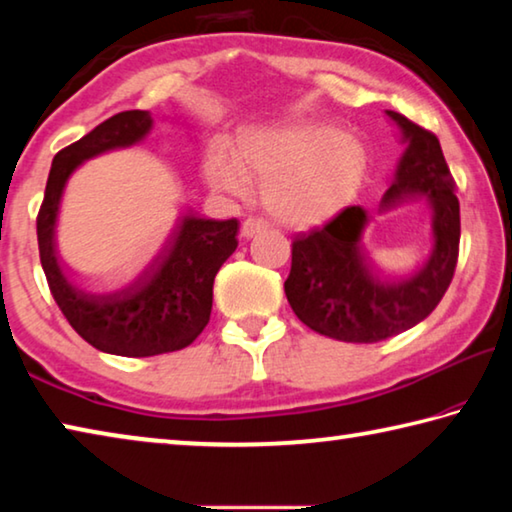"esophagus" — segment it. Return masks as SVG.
Instances as JSON below:
<instances>
[{"label":"esophagus","instance_id":"esophagus-1","mask_svg":"<svg viewBox=\"0 0 512 512\" xmlns=\"http://www.w3.org/2000/svg\"><path fill=\"white\" fill-rule=\"evenodd\" d=\"M266 228L264 219H257V216H248V219L241 223V235L244 237H253L257 232H262Z\"/></svg>","mask_w":512,"mask_h":512}]
</instances>
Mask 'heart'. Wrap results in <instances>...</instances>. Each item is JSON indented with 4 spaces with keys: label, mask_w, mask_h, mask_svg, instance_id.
Here are the masks:
<instances>
[{
    "label": "heart",
    "mask_w": 512,
    "mask_h": 512,
    "mask_svg": "<svg viewBox=\"0 0 512 512\" xmlns=\"http://www.w3.org/2000/svg\"><path fill=\"white\" fill-rule=\"evenodd\" d=\"M368 155L352 135L311 119L248 126L232 155L212 149L205 173L214 187L246 194L262 180V203L289 225H318L339 214L366 178Z\"/></svg>",
    "instance_id": "obj_1"
}]
</instances>
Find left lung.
<instances>
[{
    "label": "left lung",
    "instance_id": "8db88e82",
    "mask_svg": "<svg viewBox=\"0 0 512 512\" xmlns=\"http://www.w3.org/2000/svg\"><path fill=\"white\" fill-rule=\"evenodd\" d=\"M388 117L402 126L409 149L384 207L406 194H427L436 246L413 271H386L368 253L366 212L357 205L345 207L323 228L298 232L284 293L302 323L336 341L377 343L406 332L438 307L456 271L461 207L438 137L400 112L388 110Z\"/></svg>",
    "mask_w": 512,
    "mask_h": 512
}]
</instances>
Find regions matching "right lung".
Returning a JSON list of instances; mask_svg holds the SVG:
<instances>
[{
    "mask_svg": "<svg viewBox=\"0 0 512 512\" xmlns=\"http://www.w3.org/2000/svg\"><path fill=\"white\" fill-rule=\"evenodd\" d=\"M151 124L146 110L119 112L58 151L38 212L40 264L56 305L83 341L119 357H153L194 343L210 323L214 275L239 244L237 219L183 214L112 280H92L60 257L56 219L69 173L92 155L140 142Z\"/></svg>",
    "mask_w": 512,
    "mask_h": 512,
    "instance_id": "obj_1",
    "label": "right lung"
}]
</instances>
